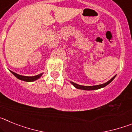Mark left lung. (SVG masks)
<instances>
[{"label":"left lung","instance_id":"left-lung-1","mask_svg":"<svg viewBox=\"0 0 132 132\" xmlns=\"http://www.w3.org/2000/svg\"><path fill=\"white\" fill-rule=\"evenodd\" d=\"M116 75L114 77L112 78L110 80H108V82H105V83L102 84V85H94V86H82V85H78V84L75 83L73 82H71V83L74 86L75 88H79V89H82V90H96V89H99V88H102V87H106V85H108V84L110 83V82L114 80V79L115 78Z\"/></svg>","mask_w":132,"mask_h":132}]
</instances>
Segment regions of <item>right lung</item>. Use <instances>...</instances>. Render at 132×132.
I'll use <instances>...</instances> for the list:
<instances>
[{"mask_svg": "<svg viewBox=\"0 0 132 132\" xmlns=\"http://www.w3.org/2000/svg\"><path fill=\"white\" fill-rule=\"evenodd\" d=\"M12 74L16 77V78H18V79L20 80H24V81H26V82H31V81H34V80H37L38 79H39L41 76H42V73L41 74L38 75H36V76H34V77H27V76H22V75H20L17 74L16 73H14V72L11 71Z\"/></svg>", "mask_w": 132, "mask_h": 132, "instance_id": "obj_1", "label": "right lung"}]
</instances>
